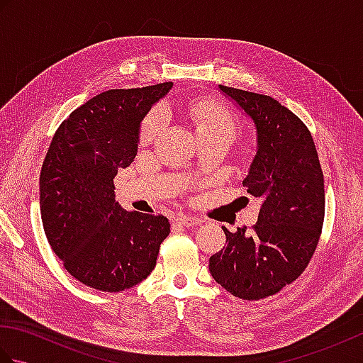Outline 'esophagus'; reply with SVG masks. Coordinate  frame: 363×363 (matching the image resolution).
Masks as SVG:
<instances>
[{"mask_svg": "<svg viewBox=\"0 0 363 363\" xmlns=\"http://www.w3.org/2000/svg\"><path fill=\"white\" fill-rule=\"evenodd\" d=\"M174 221L177 223V225L184 226V228H194V226H196V225H199V223H201L198 218L189 217V215H177Z\"/></svg>", "mask_w": 363, "mask_h": 363, "instance_id": "34e87169", "label": "esophagus"}]
</instances>
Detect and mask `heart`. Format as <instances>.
Segmentation results:
<instances>
[{"instance_id":"b5f03b06","label":"heart","mask_w":363,"mask_h":363,"mask_svg":"<svg viewBox=\"0 0 363 363\" xmlns=\"http://www.w3.org/2000/svg\"><path fill=\"white\" fill-rule=\"evenodd\" d=\"M190 117L194 121L195 130L199 138L204 137H215V135H226L235 138L238 133L237 120L226 107H223L217 103H198L191 106ZM165 125V112L162 109L154 111L145 120L142 128V140L150 142L156 137L160 129Z\"/></svg>"}]
</instances>
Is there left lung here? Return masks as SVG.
Here are the masks:
<instances>
[{"mask_svg":"<svg viewBox=\"0 0 363 363\" xmlns=\"http://www.w3.org/2000/svg\"><path fill=\"white\" fill-rule=\"evenodd\" d=\"M252 120L257 151L243 186L262 199L251 233L226 234L209 272L240 299L272 296L298 279L313 256L325 220V179L311 130L274 98L218 86Z\"/></svg>","mask_w":363,"mask_h":363,"instance_id":"left-lung-1","label":"left lung"}]
</instances>
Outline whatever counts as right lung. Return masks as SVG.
Here are the masks:
<instances>
[{
    "label": "right lung",
    "mask_w": 363,
    "mask_h": 363,
    "mask_svg": "<svg viewBox=\"0 0 363 363\" xmlns=\"http://www.w3.org/2000/svg\"><path fill=\"white\" fill-rule=\"evenodd\" d=\"M172 87L103 91L62 121L46 152L45 234L67 272L91 289L117 293L146 279L169 234L164 215L128 212L115 201L113 177L134 160L142 120Z\"/></svg>",
    "instance_id": "add662e5"
}]
</instances>
